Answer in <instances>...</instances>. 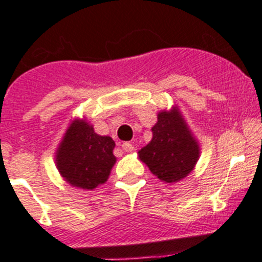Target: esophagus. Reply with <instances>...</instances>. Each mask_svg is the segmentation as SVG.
<instances>
[{
    "mask_svg": "<svg viewBox=\"0 0 262 262\" xmlns=\"http://www.w3.org/2000/svg\"><path fill=\"white\" fill-rule=\"evenodd\" d=\"M122 148L124 151H126V152H131V151H134V146L131 143H129V142H126V143H123L122 144Z\"/></svg>",
    "mask_w": 262,
    "mask_h": 262,
    "instance_id": "obj_1",
    "label": "esophagus"
}]
</instances>
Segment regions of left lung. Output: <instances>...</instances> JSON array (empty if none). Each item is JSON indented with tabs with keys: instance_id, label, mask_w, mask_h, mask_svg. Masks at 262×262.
I'll return each mask as SVG.
<instances>
[{
	"instance_id": "8db88e82",
	"label": "left lung",
	"mask_w": 262,
	"mask_h": 262,
	"mask_svg": "<svg viewBox=\"0 0 262 262\" xmlns=\"http://www.w3.org/2000/svg\"><path fill=\"white\" fill-rule=\"evenodd\" d=\"M150 143L138 155L150 171L166 183L182 181L195 167L201 148L177 105L158 112Z\"/></svg>"
}]
</instances>
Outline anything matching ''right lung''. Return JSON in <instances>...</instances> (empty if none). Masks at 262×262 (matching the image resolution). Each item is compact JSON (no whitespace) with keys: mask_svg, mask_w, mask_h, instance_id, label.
Segmentation results:
<instances>
[{"mask_svg":"<svg viewBox=\"0 0 262 262\" xmlns=\"http://www.w3.org/2000/svg\"><path fill=\"white\" fill-rule=\"evenodd\" d=\"M114 147L111 136L95 133L87 119H73L56 150V167L73 187L94 190L107 182L115 165Z\"/></svg>","mask_w":262,"mask_h":262,"instance_id":"obj_1","label":"right lung"}]
</instances>
